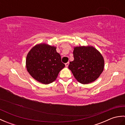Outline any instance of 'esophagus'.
<instances>
[{
    "instance_id": "34e87169",
    "label": "esophagus",
    "mask_w": 125,
    "mask_h": 125,
    "mask_svg": "<svg viewBox=\"0 0 125 125\" xmlns=\"http://www.w3.org/2000/svg\"><path fill=\"white\" fill-rule=\"evenodd\" d=\"M69 62L66 63L65 64V67H68V65H69Z\"/></svg>"
}]
</instances>
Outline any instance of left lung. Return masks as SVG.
I'll list each match as a JSON object with an SVG mask.
<instances>
[{"mask_svg":"<svg viewBox=\"0 0 125 125\" xmlns=\"http://www.w3.org/2000/svg\"><path fill=\"white\" fill-rule=\"evenodd\" d=\"M74 60L70 62L69 69L79 83L87 84L99 77L104 67L102 54L92 46L74 48Z\"/></svg>","mask_w":125,"mask_h":125,"instance_id":"left-lung-1","label":"left lung"}]
</instances>
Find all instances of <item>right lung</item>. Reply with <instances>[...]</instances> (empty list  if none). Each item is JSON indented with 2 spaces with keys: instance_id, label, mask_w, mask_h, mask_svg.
<instances>
[{
  "instance_id": "obj_1",
  "label": "right lung",
  "mask_w": 125,
  "mask_h": 125,
  "mask_svg": "<svg viewBox=\"0 0 125 125\" xmlns=\"http://www.w3.org/2000/svg\"><path fill=\"white\" fill-rule=\"evenodd\" d=\"M56 47L46 43L36 44L27 55L26 68L33 78L42 84H48L56 80L65 64L61 61Z\"/></svg>"
}]
</instances>
